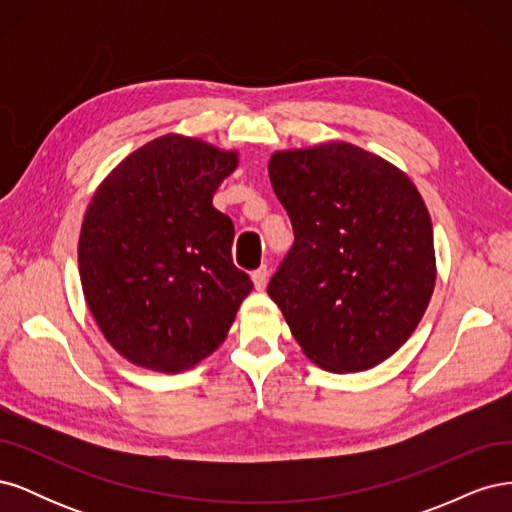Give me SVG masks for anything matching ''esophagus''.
Listing matches in <instances>:
<instances>
[{
  "label": "esophagus",
  "mask_w": 512,
  "mask_h": 512,
  "mask_svg": "<svg viewBox=\"0 0 512 512\" xmlns=\"http://www.w3.org/2000/svg\"><path fill=\"white\" fill-rule=\"evenodd\" d=\"M267 277H269V271H267V267H265V265L258 267V269L252 273V282H254V288H256V290H265V286H267Z\"/></svg>",
  "instance_id": "34e87169"
}]
</instances>
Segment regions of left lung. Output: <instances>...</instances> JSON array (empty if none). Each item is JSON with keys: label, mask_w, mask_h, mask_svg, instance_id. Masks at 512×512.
Instances as JSON below:
<instances>
[{"label": "left lung", "mask_w": 512, "mask_h": 512, "mask_svg": "<svg viewBox=\"0 0 512 512\" xmlns=\"http://www.w3.org/2000/svg\"><path fill=\"white\" fill-rule=\"evenodd\" d=\"M294 245L269 282L303 354L333 374L389 359L436 286L431 218L404 170L344 141L273 151Z\"/></svg>", "instance_id": "left-lung-1"}]
</instances>
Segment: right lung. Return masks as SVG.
<instances>
[{
  "label": "right lung",
  "instance_id": "right-lung-1",
  "mask_svg": "<svg viewBox=\"0 0 512 512\" xmlns=\"http://www.w3.org/2000/svg\"><path fill=\"white\" fill-rule=\"evenodd\" d=\"M239 153L164 134L123 158L85 211L83 297L123 359L158 374L192 369L220 348L252 290L232 265L235 226L213 194Z\"/></svg>",
  "mask_w": 512,
  "mask_h": 512
}]
</instances>
